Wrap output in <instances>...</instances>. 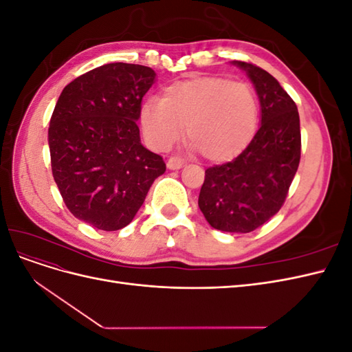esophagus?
Masks as SVG:
<instances>
[{
	"label": "esophagus",
	"mask_w": 352,
	"mask_h": 352,
	"mask_svg": "<svg viewBox=\"0 0 352 352\" xmlns=\"http://www.w3.org/2000/svg\"><path fill=\"white\" fill-rule=\"evenodd\" d=\"M184 166H185V162L180 157H177V155H173V157H170L167 160V167L170 170H177V168L184 167Z\"/></svg>",
	"instance_id": "34e87169"
}]
</instances>
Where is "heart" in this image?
Masks as SVG:
<instances>
[{"instance_id": "1", "label": "heart", "mask_w": 352, "mask_h": 352, "mask_svg": "<svg viewBox=\"0 0 352 352\" xmlns=\"http://www.w3.org/2000/svg\"><path fill=\"white\" fill-rule=\"evenodd\" d=\"M141 126L154 150L166 151L184 133L202 157L225 162L250 144L257 129L258 102L250 85L226 78L179 80L164 89L163 98H146Z\"/></svg>"}]
</instances>
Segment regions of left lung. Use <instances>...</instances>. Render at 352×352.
Here are the masks:
<instances>
[{
  "label": "left lung",
  "mask_w": 352,
  "mask_h": 352,
  "mask_svg": "<svg viewBox=\"0 0 352 352\" xmlns=\"http://www.w3.org/2000/svg\"><path fill=\"white\" fill-rule=\"evenodd\" d=\"M233 65L247 72L258 94L261 126L238 157L206 170L198 206L214 229L248 233L282 208L300 166L301 129L296 104L269 72Z\"/></svg>",
  "instance_id": "left-lung-1"
}]
</instances>
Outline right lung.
I'll return each instance as SVG.
<instances>
[{
	"label": "right lung",
	"mask_w": 352,
	"mask_h": 352,
	"mask_svg": "<svg viewBox=\"0 0 352 352\" xmlns=\"http://www.w3.org/2000/svg\"><path fill=\"white\" fill-rule=\"evenodd\" d=\"M155 72L110 63L63 89L48 127L51 170L72 214L100 230L129 225L154 180L162 155L141 144L136 120Z\"/></svg>",
	"instance_id": "1"
}]
</instances>
